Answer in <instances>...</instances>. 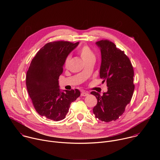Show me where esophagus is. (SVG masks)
I'll list each match as a JSON object with an SVG mask.
<instances>
[{"label":"esophagus","mask_w":160,"mask_h":160,"mask_svg":"<svg viewBox=\"0 0 160 160\" xmlns=\"http://www.w3.org/2000/svg\"><path fill=\"white\" fill-rule=\"evenodd\" d=\"M88 95V93L87 92H85V91H83V92H82V93H81L82 96H87Z\"/></svg>","instance_id":"esophagus-1"}]
</instances>
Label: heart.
<instances>
[{"instance_id": "heart-1", "label": "heart", "mask_w": 160, "mask_h": 160, "mask_svg": "<svg viewBox=\"0 0 160 160\" xmlns=\"http://www.w3.org/2000/svg\"><path fill=\"white\" fill-rule=\"evenodd\" d=\"M78 52L81 56L82 59L84 61V62L87 61L90 59H94V55L92 51H91V49L89 48L88 45H83V47H82L80 49ZM70 59H71L70 55H68L66 58L65 61H64V65L66 66H67L68 65V64H69Z\"/></svg>"}]
</instances>
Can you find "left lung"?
<instances>
[{"label":"left lung","mask_w":160,"mask_h":160,"mask_svg":"<svg viewBox=\"0 0 160 160\" xmlns=\"http://www.w3.org/2000/svg\"><path fill=\"white\" fill-rule=\"evenodd\" d=\"M101 52L100 78L106 81L108 92L101 96L92 91L98 103L93 108L96 118L104 122L115 121L125 112L135 88L133 68L123 51L111 41L105 39L96 42Z\"/></svg>","instance_id":"obj_1"}]
</instances>
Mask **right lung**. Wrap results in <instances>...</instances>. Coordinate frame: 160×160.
<instances>
[{
	"mask_svg": "<svg viewBox=\"0 0 160 160\" xmlns=\"http://www.w3.org/2000/svg\"><path fill=\"white\" fill-rule=\"evenodd\" d=\"M78 43L64 40L49 42L32 60L26 84L33 106L40 115L56 122L63 120L71 103L80 96L77 88L61 92L58 83L66 58Z\"/></svg>",
	"mask_w": 160,
	"mask_h": 160,
	"instance_id": "add662e5",
	"label": "right lung"
}]
</instances>
